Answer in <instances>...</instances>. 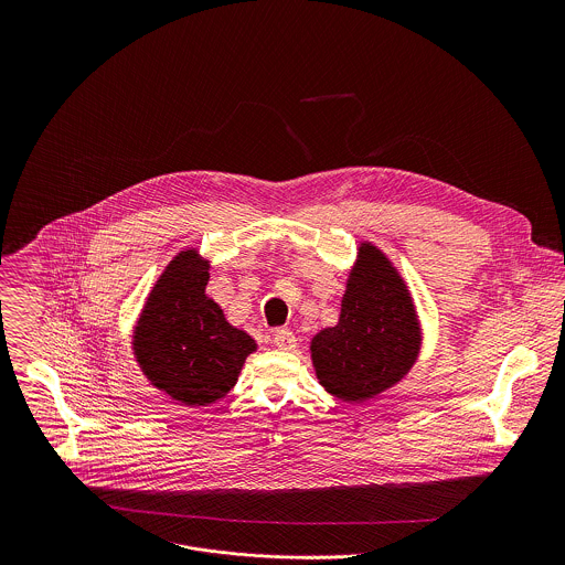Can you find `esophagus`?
Masks as SVG:
<instances>
[{"instance_id":"1","label":"esophagus","mask_w":565,"mask_h":565,"mask_svg":"<svg viewBox=\"0 0 565 565\" xmlns=\"http://www.w3.org/2000/svg\"><path fill=\"white\" fill-rule=\"evenodd\" d=\"M296 334L289 330V328H278L276 332H274V343H276V348H280V350H294L296 348Z\"/></svg>"}]
</instances>
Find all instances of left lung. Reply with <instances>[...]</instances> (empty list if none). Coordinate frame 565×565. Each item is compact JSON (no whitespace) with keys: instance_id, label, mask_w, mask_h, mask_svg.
I'll use <instances>...</instances> for the list:
<instances>
[{"instance_id":"obj_1","label":"left lung","mask_w":565,"mask_h":565,"mask_svg":"<svg viewBox=\"0 0 565 565\" xmlns=\"http://www.w3.org/2000/svg\"><path fill=\"white\" fill-rule=\"evenodd\" d=\"M419 352V326L403 278L385 254L363 243L348 278L339 323L311 341L323 390L365 403L396 385Z\"/></svg>"}]
</instances>
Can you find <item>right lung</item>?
Instances as JSON below:
<instances>
[{"label": "right lung", "instance_id": "obj_1", "mask_svg": "<svg viewBox=\"0 0 565 565\" xmlns=\"http://www.w3.org/2000/svg\"><path fill=\"white\" fill-rule=\"evenodd\" d=\"M209 263L195 249L180 252L157 280L135 328V354L154 387L186 406L226 396L254 339L231 326L206 298Z\"/></svg>", "mask_w": 565, "mask_h": 565}]
</instances>
